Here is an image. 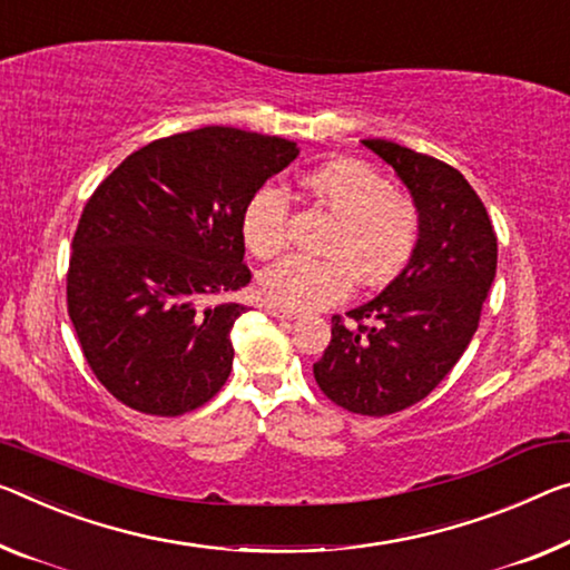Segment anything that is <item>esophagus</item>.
Wrapping results in <instances>:
<instances>
[{
  "label": "esophagus",
  "mask_w": 570,
  "mask_h": 570,
  "mask_svg": "<svg viewBox=\"0 0 570 570\" xmlns=\"http://www.w3.org/2000/svg\"><path fill=\"white\" fill-rule=\"evenodd\" d=\"M267 313L273 315V318H279V321H295V318H297V313H293V311H283V308H275V305H269Z\"/></svg>",
  "instance_id": "1"
}]
</instances>
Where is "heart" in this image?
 <instances>
[{
  "label": "heart",
  "instance_id": "1",
  "mask_svg": "<svg viewBox=\"0 0 570 570\" xmlns=\"http://www.w3.org/2000/svg\"><path fill=\"white\" fill-rule=\"evenodd\" d=\"M301 190L338 218L328 255L341 259L287 257L259 275L262 301L275 308L305 313L346 297L352 273L362 283L395 277L413 257L420 216L410 198L392 190L384 175L354 157H331L301 175ZM287 196L273 183L249 198L242 214V236L252 255L269 259L283 252L287 236Z\"/></svg>",
  "mask_w": 570,
  "mask_h": 570
}]
</instances>
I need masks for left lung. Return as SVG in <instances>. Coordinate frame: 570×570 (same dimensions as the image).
<instances>
[{"label":"left lung","mask_w":570,"mask_h":570,"mask_svg":"<svg viewBox=\"0 0 570 570\" xmlns=\"http://www.w3.org/2000/svg\"><path fill=\"white\" fill-rule=\"evenodd\" d=\"M413 196L420 236L402 273L346 315L313 364L323 395L348 413L390 415L441 384L479 328L497 275V236L463 175L390 139H362Z\"/></svg>","instance_id":"1"}]
</instances>
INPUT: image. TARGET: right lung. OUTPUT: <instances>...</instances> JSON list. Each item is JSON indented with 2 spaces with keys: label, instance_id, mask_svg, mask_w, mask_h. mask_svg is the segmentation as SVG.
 <instances>
[{
  "label": "right lung",
  "instance_id": "add662e5",
  "mask_svg": "<svg viewBox=\"0 0 570 570\" xmlns=\"http://www.w3.org/2000/svg\"><path fill=\"white\" fill-rule=\"evenodd\" d=\"M283 137L204 127L145 145L86 204L68 267V315L104 387L147 415H183L232 372L224 301L252 279L242 214L297 157Z\"/></svg>",
  "mask_w": 570,
  "mask_h": 570
}]
</instances>
